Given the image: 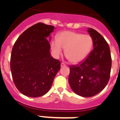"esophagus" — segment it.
<instances>
[{
  "label": "esophagus",
  "instance_id": "1",
  "mask_svg": "<svg viewBox=\"0 0 120 120\" xmlns=\"http://www.w3.org/2000/svg\"><path fill=\"white\" fill-rule=\"evenodd\" d=\"M66 66V64H64V63H61V67H63V66Z\"/></svg>",
  "mask_w": 120,
  "mask_h": 120
}]
</instances>
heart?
Returning a JSON list of instances; mask_svg holds the SVG:
<instances>
[{
	"label": "heart",
	"instance_id": "1",
	"mask_svg": "<svg viewBox=\"0 0 120 120\" xmlns=\"http://www.w3.org/2000/svg\"><path fill=\"white\" fill-rule=\"evenodd\" d=\"M93 38L89 34L66 31L60 33L57 40H52L51 49L58 57L65 49V55L71 62L79 64L89 56L93 47Z\"/></svg>",
	"mask_w": 120,
	"mask_h": 120
}]
</instances>
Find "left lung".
Returning a JSON list of instances; mask_svg holds the SVG:
<instances>
[{
    "label": "left lung",
    "mask_w": 120,
    "mask_h": 120,
    "mask_svg": "<svg viewBox=\"0 0 120 120\" xmlns=\"http://www.w3.org/2000/svg\"><path fill=\"white\" fill-rule=\"evenodd\" d=\"M93 38L94 49L78 65L70 66L69 83L76 94L90 97L106 87L110 79L112 59L109 46L96 30L88 28Z\"/></svg>",
    "instance_id": "8db88e82"
}]
</instances>
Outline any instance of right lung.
<instances>
[{
  "instance_id": "1",
  "label": "right lung",
  "mask_w": 120,
  "mask_h": 120,
  "mask_svg": "<svg viewBox=\"0 0 120 120\" xmlns=\"http://www.w3.org/2000/svg\"><path fill=\"white\" fill-rule=\"evenodd\" d=\"M54 29L43 23L35 24L20 35L12 47V77L17 89L26 96L46 94L60 69V61L51 57L49 51L48 38Z\"/></svg>"
}]
</instances>
